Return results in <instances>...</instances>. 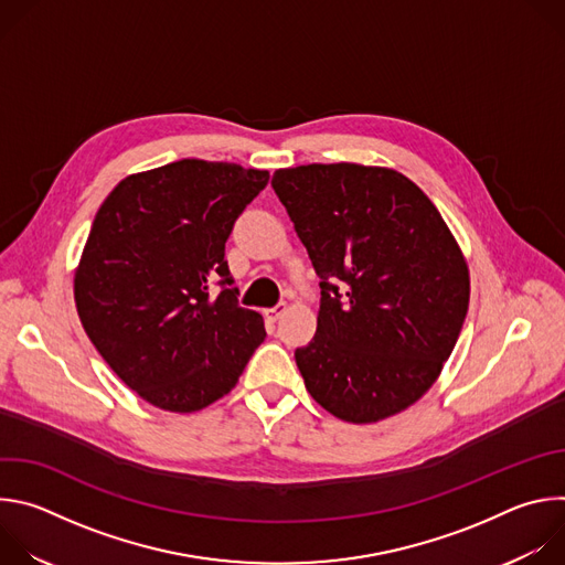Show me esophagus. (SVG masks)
Returning <instances> with one entry per match:
<instances>
[{
	"instance_id": "esophagus-1",
	"label": "esophagus",
	"mask_w": 565,
	"mask_h": 565,
	"mask_svg": "<svg viewBox=\"0 0 565 565\" xmlns=\"http://www.w3.org/2000/svg\"><path fill=\"white\" fill-rule=\"evenodd\" d=\"M284 312H286V303H284V301H279V303H275L273 308H266V310H264V315H266L270 321H277Z\"/></svg>"
}]
</instances>
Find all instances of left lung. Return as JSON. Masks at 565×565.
Here are the masks:
<instances>
[{
  "mask_svg": "<svg viewBox=\"0 0 565 565\" xmlns=\"http://www.w3.org/2000/svg\"><path fill=\"white\" fill-rule=\"evenodd\" d=\"M273 188L317 273V331L295 360L308 393L366 425L420 399L469 306L454 234L407 177L355 163L277 170Z\"/></svg>",
  "mask_w": 565,
  "mask_h": 565,
  "instance_id": "left-lung-1",
  "label": "left lung"
}]
</instances>
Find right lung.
Segmentation results:
<instances>
[{"mask_svg": "<svg viewBox=\"0 0 565 565\" xmlns=\"http://www.w3.org/2000/svg\"><path fill=\"white\" fill-rule=\"evenodd\" d=\"M268 179L183 158L122 179L100 205L75 306L103 360L149 405L177 414L212 405L264 342L262 315L238 306L225 241Z\"/></svg>", "mask_w": 565, "mask_h": 565, "instance_id": "add662e5", "label": "right lung"}]
</instances>
